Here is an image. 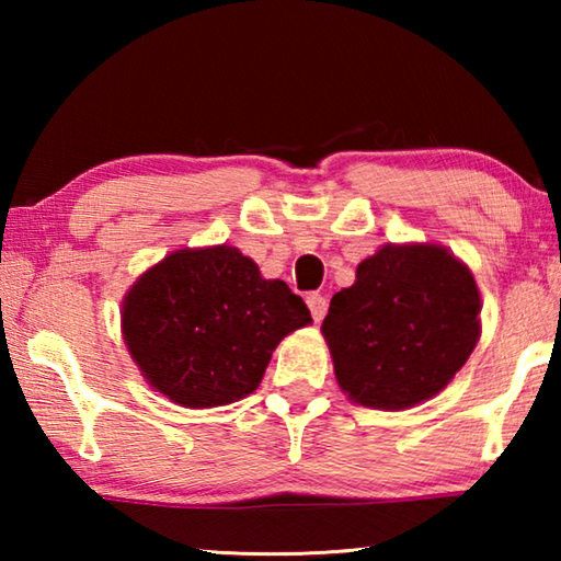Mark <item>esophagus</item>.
I'll return each instance as SVG.
<instances>
[{
	"mask_svg": "<svg viewBox=\"0 0 561 561\" xmlns=\"http://www.w3.org/2000/svg\"><path fill=\"white\" fill-rule=\"evenodd\" d=\"M307 307H309V311H311V317H314V321H321V319L327 317L329 301H327V297H321V294L311 291L309 297H307Z\"/></svg>",
	"mask_w": 561,
	"mask_h": 561,
	"instance_id": "esophagus-1",
	"label": "esophagus"
}]
</instances>
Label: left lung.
Masks as SVG:
<instances>
[{"label":"left lung","mask_w":561,"mask_h":561,"mask_svg":"<svg viewBox=\"0 0 561 561\" xmlns=\"http://www.w3.org/2000/svg\"><path fill=\"white\" fill-rule=\"evenodd\" d=\"M474 277L440 244H383L321 324L351 401L403 411L453 381L480 339Z\"/></svg>","instance_id":"8db88e82"}]
</instances>
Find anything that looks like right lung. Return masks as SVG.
Segmentation results:
<instances>
[{"label":"right lung","instance_id":"add662e5","mask_svg":"<svg viewBox=\"0 0 561 561\" xmlns=\"http://www.w3.org/2000/svg\"><path fill=\"white\" fill-rule=\"evenodd\" d=\"M311 324L307 304L230 244L178 250L123 299V341L146 381L185 408L257 391L279 341Z\"/></svg>","mask_w":561,"mask_h":561}]
</instances>
